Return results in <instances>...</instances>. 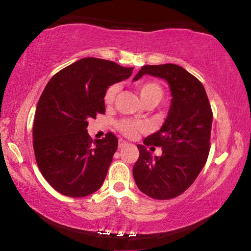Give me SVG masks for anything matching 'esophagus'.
Segmentation results:
<instances>
[{"label":"esophagus","instance_id":"34e87169","mask_svg":"<svg viewBox=\"0 0 251 251\" xmlns=\"http://www.w3.org/2000/svg\"><path fill=\"white\" fill-rule=\"evenodd\" d=\"M127 145V143L124 141V139H120V141H118V148H123V147H125Z\"/></svg>","mask_w":251,"mask_h":251}]
</instances>
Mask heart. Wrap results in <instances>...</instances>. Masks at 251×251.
Instances as JSON below:
<instances>
[{
	"mask_svg": "<svg viewBox=\"0 0 251 251\" xmlns=\"http://www.w3.org/2000/svg\"><path fill=\"white\" fill-rule=\"evenodd\" d=\"M120 91V86L114 84L107 88L105 93L104 100L107 105H110L115 100V97ZM138 91L144 105L146 104H158L164 97V90L156 82H142L138 84ZM117 128L126 137H135L139 131L145 129V125L142 122L123 120L117 123Z\"/></svg>",
	"mask_w": 251,
	"mask_h": 251,
	"instance_id": "b5f03b06",
	"label": "heart"
}]
</instances>
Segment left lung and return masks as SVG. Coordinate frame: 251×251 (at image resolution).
Segmentation results:
<instances>
[{
  "label": "left lung",
  "instance_id": "8db88e82",
  "mask_svg": "<svg viewBox=\"0 0 251 251\" xmlns=\"http://www.w3.org/2000/svg\"><path fill=\"white\" fill-rule=\"evenodd\" d=\"M145 74L166 80L172 100L166 120L156 133L137 145L133 168L136 185L154 199L179 196L196 179L209 154L212 112L205 87L181 66L145 65L133 80ZM159 146L163 154L151 156L146 146Z\"/></svg>",
  "mask_w": 251,
  "mask_h": 251
}]
</instances>
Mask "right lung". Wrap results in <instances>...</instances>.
I'll list each match as a JSON object with an SVG mask.
<instances>
[{"label": "right lung", "instance_id": "right-lung-1", "mask_svg": "<svg viewBox=\"0 0 251 251\" xmlns=\"http://www.w3.org/2000/svg\"><path fill=\"white\" fill-rule=\"evenodd\" d=\"M133 67L85 57L55 74L36 106L33 147L42 175L58 193L85 197L100 188L118 145L115 135L93 139L88 120L105 113L110 85L128 78Z\"/></svg>", "mask_w": 251, "mask_h": 251}]
</instances>
